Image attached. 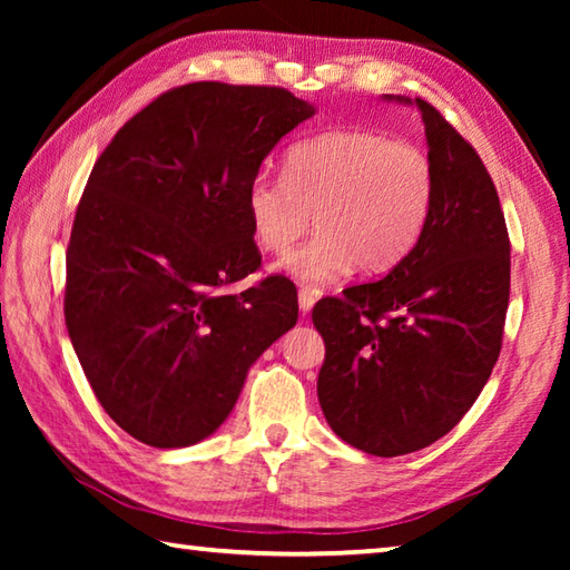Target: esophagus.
<instances>
[{
	"label": "esophagus",
	"instance_id": "34e87169",
	"mask_svg": "<svg viewBox=\"0 0 570 570\" xmlns=\"http://www.w3.org/2000/svg\"><path fill=\"white\" fill-rule=\"evenodd\" d=\"M313 304H316V296H313L308 288H301V292H298V308L308 313L313 308Z\"/></svg>",
	"mask_w": 570,
	"mask_h": 570
}]
</instances>
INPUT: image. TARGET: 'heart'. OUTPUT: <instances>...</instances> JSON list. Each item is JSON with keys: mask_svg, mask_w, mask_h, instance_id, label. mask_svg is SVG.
Returning a JSON list of instances; mask_svg holds the SVG:
<instances>
[{"mask_svg": "<svg viewBox=\"0 0 570 570\" xmlns=\"http://www.w3.org/2000/svg\"><path fill=\"white\" fill-rule=\"evenodd\" d=\"M435 198V168L419 144L372 129H333L286 151L284 178L257 174L247 188L252 235L282 254V269L306 286H325L357 264L384 274L416 245Z\"/></svg>", "mask_w": 570, "mask_h": 570, "instance_id": "heart-1", "label": "heart"}]
</instances>
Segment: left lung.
Returning <instances> with one entry per match:
<instances>
[{"mask_svg":"<svg viewBox=\"0 0 570 570\" xmlns=\"http://www.w3.org/2000/svg\"><path fill=\"white\" fill-rule=\"evenodd\" d=\"M416 107L435 168L426 227L380 282L347 286L313 308L325 343V421L380 458L421 451L468 414L500 357L510 304L498 188L455 127L426 100Z\"/></svg>","mask_w":570,"mask_h":570,"instance_id":"8db88e82","label":"left lung"}]
</instances>
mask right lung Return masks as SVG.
I'll list each match as a JSON object with an SVG mask.
<instances>
[{"mask_svg":"<svg viewBox=\"0 0 570 570\" xmlns=\"http://www.w3.org/2000/svg\"><path fill=\"white\" fill-rule=\"evenodd\" d=\"M316 107L269 85L188 82L159 95L95 161L66 252V325L119 429L186 448L233 411L249 367L298 318L282 274L242 294L262 254L247 188Z\"/></svg>","mask_w":570,"mask_h":570,"instance_id":"obj_1","label":"right lung"}]
</instances>
